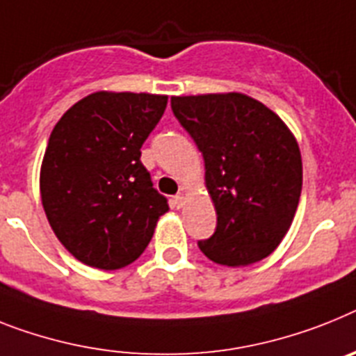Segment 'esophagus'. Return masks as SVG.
<instances>
[{"label": "esophagus", "instance_id": "obj_1", "mask_svg": "<svg viewBox=\"0 0 356 356\" xmlns=\"http://www.w3.org/2000/svg\"><path fill=\"white\" fill-rule=\"evenodd\" d=\"M184 202H186V199H184V193H179V195L173 197V204H175V208H183Z\"/></svg>", "mask_w": 356, "mask_h": 356}]
</instances>
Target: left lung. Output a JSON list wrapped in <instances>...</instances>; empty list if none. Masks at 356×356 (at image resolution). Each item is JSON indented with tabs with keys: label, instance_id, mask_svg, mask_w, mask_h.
<instances>
[{
	"label": "left lung",
	"instance_id": "left-lung-1",
	"mask_svg": "<svg viewBox=\"0 0 356 356\" xmlns=\"http://www.w3.org/2000/svg\"><path fill=\"white\" fill-rule=\"evenodd\" d=\"M172 110L202 154L217 213L201 252L232 268L271 255L293 222L302 190V157L291 130L238 92L173 95Z\"/></svg>",
	"mask_w": 356,
	"mask_h": 356
}]
</instances>
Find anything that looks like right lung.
<instances>
[{
	"label": "right lung",
	"mask_w": 356,
	"mask_h": 356,
	"mask_svg": "<svg viewBox=\"0 0 356 356\" xmlns=\"http://www.w3.org/2000/svg\"><path fill=\"white\" fill-rule=\"evenodd\" d=\"M166 103L168 95L101 90L56 122L41 163V202L59 243L83 264H132L170 210L141 163Z\"/></svg>",
	"instance_id": "add662e5"
}]
</instances>
